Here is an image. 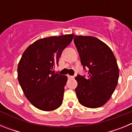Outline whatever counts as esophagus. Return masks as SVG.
Listing matches in <instances>:
<instances>
[{
    "mask_svg": "<svg viewBox=\"0 0 132 132\" xmlns=\"http://www.w3.org/2000/svg\"><path fill=\"white\" fill-rule=\"evenodd\" d=\"M67 77H68L69 79H73V78L75 77L74 76H71V75H67Z\"/></svg>",
    "mask_w": 132,
    "mask_h": 132,
    "instance_id": "34e87169",
    "label": "esophagus"
}]
</instances>
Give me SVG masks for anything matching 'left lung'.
Wrapping results in <instances>:
<instances>
[{
	"label": "left lung",
	"instance_id": "left-lung-1",
	"mask_svg": "<svg viewBox=\"0 0 132 132\" xmlns=\"http://www.w3.org/2000/svg\"><path fill=\"white\" fill-rule=\"evenodd\" d=\"M74 43L83 69L88 72L87 77L80 75L75 77L78 101L87 108L102 106L117 86L119 69L115 56L106 44L93 36H75Z\"/></svg>",
	"mask_w": 132,
	"mask_h": 132
}]
</instances>
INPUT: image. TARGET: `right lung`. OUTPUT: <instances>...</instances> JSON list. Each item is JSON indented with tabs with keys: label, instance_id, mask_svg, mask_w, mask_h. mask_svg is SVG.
<instances>
[{
	"label": "right lung",
	"instance_id": "add662e5",
	"mask_svg": "<svg viewBox=\"0 0 132 132\" xmlns=\"http://www.w3.org/2000/svg\"><path fill=\"white\" fill-rule=\"evenodd\" d=\"M73 34L39 39L23 53L18 66L20 87L32 105L44 111L59 108L63 102L65 75L54 74L62 52L71 44Z\"/></svg>",
	"mask_w": 132,
	"mask_h": 132
}]
</instances>
